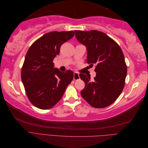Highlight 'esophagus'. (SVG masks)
<instances>
[{"label": "esophagus", "instance_id": "34e87169", "mask_svg": "<svg viewBox=\"0 0 148 148\" xmlns=\"http://www.w3.org/2000/svg\"><path fill=\"white\" fill-rule=\"evenodd\" d=\"M79 78V74L77 72H74V77H73V79L74 80H78Z\"/></svg>", "mask_w": 148, "mask_h": 148}]
</instances>
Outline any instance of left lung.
Returning a JSON list of instances; mask_svg holds the SVG:
<instances>
[{"mask_svg": "<svg viewBox=\"0 0 148 148\" xmlns=\"http://www.w3.org/2000/svg\"><path fill=\"white\" fill-rule=\"evenodd\" d=\"M78 41L86 47L87 63L95 66L96 76L80 73L85 83L82 96L95 108H104L114 102L122 93L125 83L127 66L122 49L114 40L97 30H76Z\"/></svg>", "mask_w": 148, "mask_h": 148, "instance_id": "8db88e82", "label": "left lung"}]
</instances>
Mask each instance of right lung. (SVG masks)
Here are the masks:
<instances>
[{
  "instance_id": "add662e5",
  "label": "right lung",
  "mask_w": 148,
  "mask_h": 148,
  "mask_svg": "<svg viewBox=\"0 0 148 148\" xmlns=\"http://www.w3.org/2000/svg\"><path fill=\"white\" fill-rule=\"evenodd\" d=\"M73 31L46 33L30 46L21 68V77L25 92L32 104L40 109L54 106L73 79V72H62L53 66V60L60 48L71 39Z\"/></svg>"
}]
</instances>
